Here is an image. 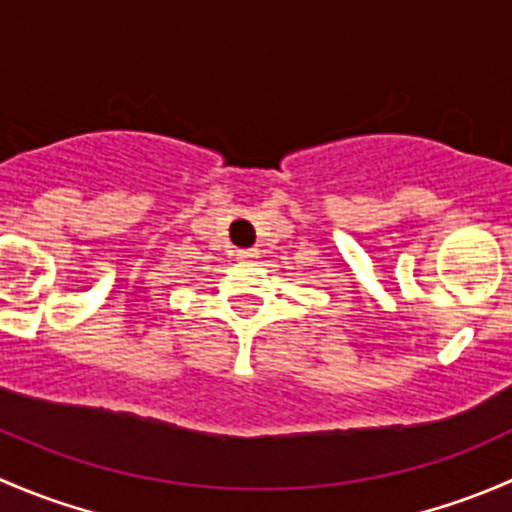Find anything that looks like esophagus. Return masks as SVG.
I'll return each mask as SVG.
<instances>
[{
    "label": "esophagus",
    "instance_id": "obj_1",
    "mask_svg": "<svg viewBox=\"0 0 512 512\" xmlns=\"http://www.w3.org/2000/svg\"><path fill=\"white\" fill-rule=\"evenodd\" d=\"M237 257H240V260H255L257 250H237Z\"/></svg>",
    "mask_w": 512,
    "mask_h": 512
}]
</instances>
